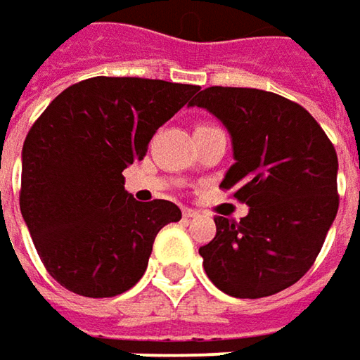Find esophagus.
Returning a JSON list of instances; mask_svg holds the SVG:
<instances>
[{
    "instance_id": "1",
    "label": "esophagus",
    "mask_w": 360,
    "mask_h": 360,
    "mask_svg": "<svg viewBox=\"0 0 360 360\" xmlns=\"http://www.w3.org/2000/svg\"><path fill=\"white\" fill-rule=\"evenodd\" d=\"M183 217H185V219H195V217H199V213H197L195 209H189V207H185V209H183Z\"/></svg>"
}]
</instances>
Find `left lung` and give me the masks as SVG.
Masks as SVG:
<instances>
[{"label":"left lung","instance_id":"obj_1","mask_svg":"<svg viewBox=\"0 0 360 360\" xmlns=\"http://www.w3.org/2000/svg\"><path fill=\"white\" fill-rule=\"evenodd\" d=\"M189 107H203L229 131L235 163L221 187L249 205L239 223L215 217V239L199 249L207 277L237 299L291 287L337 217L333 143L307 109L271 91L207 87Z\"/></svg>","mask_w":360,"mask_h":360}]
</instances>
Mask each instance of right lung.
I'll return each instance as SVG.
<instances>
[{
    "mask_svg": "<svg viewBox=\"0 0 360 360\" xmlns=\"http://www.w3.org/2000/svg\"><path fill=\"white\" fill-rule=\"evenodd\" d=\"M197 85L91 77L57 95L21 151L19 207L49 275L68 291L115 297L141 279L157 233L177 223L171 201H135L123 169L197 94Z\"/></svg>",
    "mask_w": 360,
    "mask_h": 360,
    "instance_id": "1",
    "label": "right lung"
}]
</instances>
